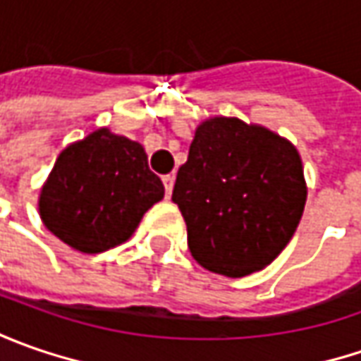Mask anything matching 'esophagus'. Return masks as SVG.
I'll return each instance as SVG.
<instances>
[{
	"mask_svg": "<svg viewBox=\"0 0 361 361\" xmlns=\"http://www.w3.org/2000/svg\"><path fill=\"white\" fill-rule=\"evenodd\" d=\"M162 183H164L166 197H171V192H173V187H174V174H166V176H162Z\"/></svg>",
	"mask_w": 361,
	"mask_h": 361,
	"instance_id": "34e87169",
	"label": "esophagus"
}]
</instances>
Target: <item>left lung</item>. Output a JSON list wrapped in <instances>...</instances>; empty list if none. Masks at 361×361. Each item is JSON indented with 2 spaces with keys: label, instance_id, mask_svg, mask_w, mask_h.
<instances>
[{
  "label": "left lung",
  "instance_id": "1",
  "mask_svg": "<svg viewBox=\"0 0 361 361\" xmlns=\"http://www.w3.org/2000/svg\"><path fill=\"white\" fill-rule=\"evenodd\" d=\"M305 199L298 148L265 126L225 116L199 124L173 190L190 255L227 277L267 267L291 241Z\"/></svg>",
  "mask_w": 361,
  "mask_h": 361
}]
</instances>
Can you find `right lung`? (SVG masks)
Segmentation results:
<instances>
[{
    "label": "right lung",
    "instance_id": "right-lung-1",
    "mask_svg": "<svg viewBox=\"0 0 361 361\" xmlns=\"http://www.w3.org/2000/svg\"><path fill=\"white\" fill-rule=\"evenodd\" d=\"M162 197L142 145L98 128L60 152L37 209L49 233L92 255L128 241Z\"/></svg>",
    "mask_w": 361,
    "mask_h": 361
}]
</instances>
